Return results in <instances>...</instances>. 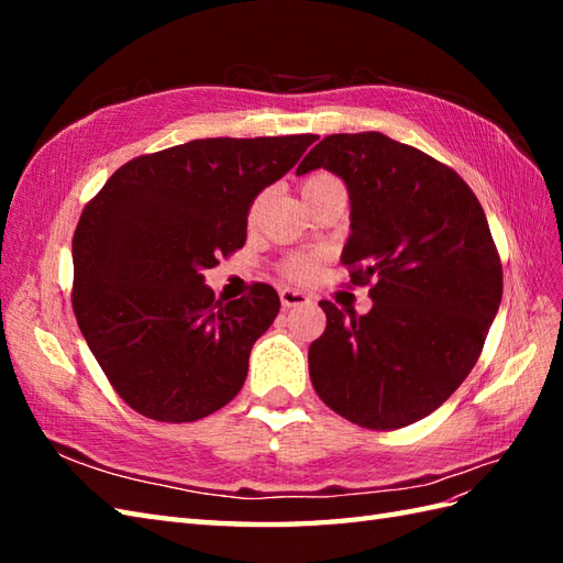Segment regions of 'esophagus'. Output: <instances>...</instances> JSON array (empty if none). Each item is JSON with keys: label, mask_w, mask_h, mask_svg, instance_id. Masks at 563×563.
Here are the masks:
<instances>
[{"label": "esophagus", "mask_w": 563, "mask_h": 563, "mask_svg": "<svg viewBox=\"0 0 563 563\" xmlns=\"http://www.w3.org/2000/svg\"><path fill=\"white\" fill-rule=\"evenodd\" d=\"M280 300H283V307H300V305H309L312 302V297H309L307 292L302 290H295V288H283L280 290Z\"/></svg>", "instance_id": "obj_1"}]
</instances>
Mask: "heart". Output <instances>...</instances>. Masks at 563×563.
Instances as JSON below:
<instances>
[{
  "label": "heart",
  "instance_id": "heart-1",
  "mask_svg": "<svg viewBox=\"0 0 563 563\" xmlns=\"http://www.w3.org/2000/svg\"><path fill=\"white\" fill-rule=\"evenodd\" d=\"M331 186H341L339 178H333L329 174H312L307 176L302 181V198H312L321 190H327ZM261 202L263 198H256L251 202V210H249V220H256V214L261 210ZM319 271V256L317 254H292L283 261V273L288 275L290 280H312Z\"/></svg>",
  "mask_w": 563,
  "mask_h": 563
}]
</instances>
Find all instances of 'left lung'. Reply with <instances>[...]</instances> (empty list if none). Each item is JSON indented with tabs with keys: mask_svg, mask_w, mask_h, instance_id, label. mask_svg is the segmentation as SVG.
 Instances as JSON below:
<instances>
[{
	"mask_svg": "<svg viewBox=\"0 0 563 563\" xmlns=\"http://www.w3.org/2000/svg\"><path fill=\"white\" fill-rule=\"evenodd\" d=\"M314 169L349 186L341 261L373 309L345 317L319 302L327 329L309 345V377L351 423L411 426L472 373L498 312L504 268L484 208L448 164L382 133L324 137L297 174Z\"/></svg>",
	"mask_w": 563,
	"mask_h": 563,
	"instance_id": "obj_1",
	"label": "left lung"
}]
</instances>
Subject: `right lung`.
<instances>
[{
    "label": "right lung",
    "mask_w": 563,
    "mask_h": 563,
    "mask_svg": "<svg viewBox=\"0 0 563 563\" xmlns=\"http://www.w3.org/2000/svg\"><path fill=\"white\" fill-rule=\"evenodd\" d=\"M317 135L208 137L123 164L71 236V309L130 409L190 423L242 389L256 339L280 312L268 283L214 300L208 268L246 242V212Z\"/></svg>",
    "instance_id": "add662e5"
}]
</instances>
